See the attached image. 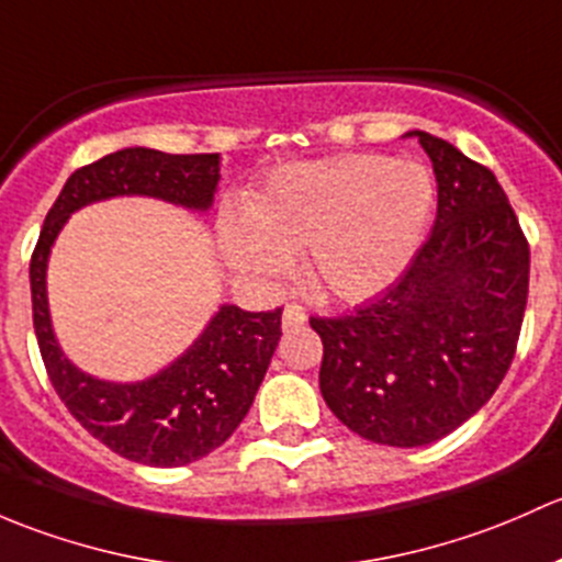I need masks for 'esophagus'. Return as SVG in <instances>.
<instances>
[{"instance_id":"1","label":"esophagus","mask_w":562,"mask_h":562,"mask_svg":"<svg viewBox=\"0 0 562 562\" xmlns=\"http://www.w3.org/2000/svg\"><path fill=\"white\" fill-rule=\"evenodd\" d=\"M281 319H283V327L292 329V327H303V324L308 322V314H305V308H300V305H286Z\"/></svg>"}]
</instances>
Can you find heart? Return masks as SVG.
<instances>
[{
  "mask_svg": "<svg viewBox=\"0 0 562 562\" xmlns=\"http://www.w3.org/2000/svg\"><path fill=\"white\" fill-rule=\"evenodd\" d=\"M436 187L416 161L346 154L283 167L246 211L218 222L224 259L243 279L270 286L305 248L316 294L360 303L390 286L419 248Z\"/></svg>",
  "mask_w": 562,
  "mask_h": 562,
  "instance_id": "heart-1",
  "label": "heart"
}]
</instances>
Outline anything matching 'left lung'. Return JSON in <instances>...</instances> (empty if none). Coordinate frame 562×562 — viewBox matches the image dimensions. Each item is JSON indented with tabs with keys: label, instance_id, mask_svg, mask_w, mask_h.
<instances>
[{
	"label": "left lung",
	"instance_id": "8db88e82",
	"mask_svg": "<svg viewBox=\"0 0 562 562\" xmlns=\"http://www.w3.org/2000/svg\"><path fill=\"white\" fill-rule=\"evenodd\" d=\"M411 135L438 181L430 238L381 297L311 316L324 403L357 436L403 449L449 436L495 395L530 279L528 240L493 172L441 137Z\"/></svg>",
	"mask_w": 562,
	"mask_h": 562
}]
</instances>
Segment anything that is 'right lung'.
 Wrapping results in <instances>:
<instances>
[{
  "instance_id": "obj_1",
  "label": "right lung",
  "mask_w": 562,
  "mask_h": 562,
  "mask_svg": "<svg viewBox=\"0 0 562 562\" xmlns=\"http://www.w3.org/2000/svg\"><path fill=\"white\" fill-rule=\"evenodd\" d=\"M218 154H165L124 148L67 178L40 233L29 265L40 355L69 414L115 454L156 468H176L222 447L268 373L281 338V308L222 305L178 360L143 381H102L61 351L48 311V257L67 218L110 196H154L187 211H211L218 189Z\"/></svg>"
}]
</instances>
